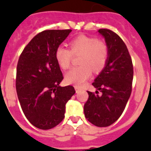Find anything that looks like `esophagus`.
<instances>
[{"instance_id":"34e87169","label":"esophagus","mask_w":151,"mask_h":151,"mask_svg":"<svg viewBox=\"0 0 151 151\" xmlns=\"http://www.w3.org/2000/svg\"><path fill=\"white\" fill-rule=\"evenodd\" d=\"M74 88H75L76 92H79V91L81 89V88L80 86H78V85H75V86H74Z\"/></svg>"}]
</instances>
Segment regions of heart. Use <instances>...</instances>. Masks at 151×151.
Wrapping results in <instances>:
<instances>
[{
    "label": "heart",
    "instance_id": "obj_1",
    "mask_svg": "<svg viewBox=\"0 0 151 151\" xmlns=\"http://www.w3.org/2000/svg\"><path fill=\"white\" fill-rule=\"evenodd\" d=\"M69 46L70 49L59 46L55 53L57 63L63 70L70 67L73 55L80 54V65L73 67L65 76V80L69 84L82 85L92 76V70L100 72L107 64L109 48L103 41L92 37L79 35L70 41Z\"/></svg>",
    "mask_w": 151,
    "mask_h": 151
}]
</instances>
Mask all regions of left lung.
<instances>
[{"instance_id":"8db88e82","label":"left lung","mask_w":151,"mask_h":151,"mask_svg":"<svg viewBox=\"0 0 151 151\" xmlns=\"http://www.w3.org/2000/svg\"><path fill=\"white\" fill-rule=\"evenodd\" d=\"M99 33L105 38L109 58L105 68L92 83L97 89L96 93L88 91L84 112L92 124L107 127L121 117L131 96L133 65L126 45L116 33L109 29H99Z\"/></svg>"}]
</instances>
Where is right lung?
<instances>
[{"label": "right lung", "mask_w": 151, "mask_h": 151, "mask_svg": "<svg viewBox=\"0 0 151 151\" xmlns=\"http://www.w3.org/2000/svg\"><path fill=\"white\" fill-rule=\"evenodd\" d=\"M71 29H48L39 33L20 55L15 88L27 120L37 129L54 128L65 117L66 102L75 93L71 85L60 87L63 79L55 53Z\"/></svg>", "instance_id": "right-lung-1"}]
</instances>
